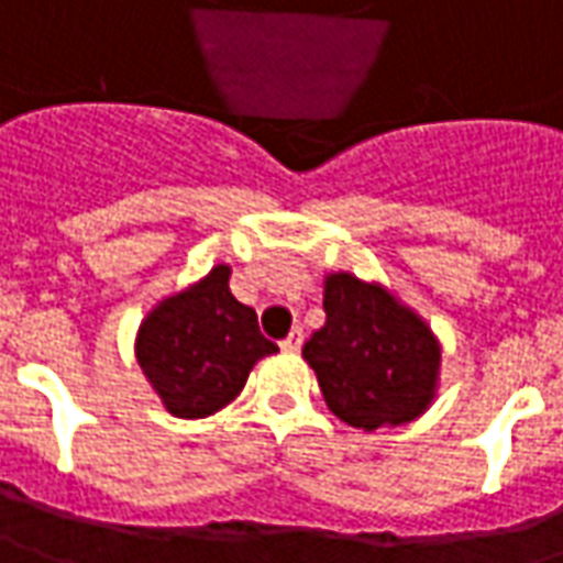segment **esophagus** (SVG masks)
I'll return each instance as SVG.
<instances>
[{
	"mask_svg": "<svg viewBox=\"0 0 563 563\" xmlns=\"http://www.w3.org/2000/svg\"><path fill=\"white\" fill-rule=\"evenodd\" d=\"M301 341H305V332H301V329H292V332L280 341V347L295 353V350H301Z\"/></svg>",
	"mask_w": 563,
	"mask_h": 563,
	"instance_id": "obj_1",
	"label": "esophagus"
}]
</instances>
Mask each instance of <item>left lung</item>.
<instances>
[{"label": "left lung", "mask_w": 563, "mask_h": 563, "mask_svg": "<svg viewBox=\"0 0 563 563\" xmlns=\"http://www.w3.org/2000/svg\"><path fill=\"white\" fill-rule=\"evenodd\" d=\"M322 310L325 325L301 353L332 415L368 432L423 415L442 360L427 322L353 274L325 280Z\"/></svg>", "instance_id": "obj_1"}]
</instances>
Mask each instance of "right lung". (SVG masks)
I'll return each instance as SVG.
<instances>
[{
    "label": "right lung",
    "mask_w": 563,
    "mask_h": 563,
    "mask_svg": "<svg viewBox=\"0 0 563 563\" xmlns=\"http://www.w3.org/2000/svg\"><path fill=\"white\" fill-rule=\"evenodd\" d=\"M228 277L231 271L216 265L140 325L136 360L176 418L216 415L243 390L253 365L277 353L258 332L255 310L231 295Z\"/></svg>",
    "instance_id": "1"
}]
</instances>
